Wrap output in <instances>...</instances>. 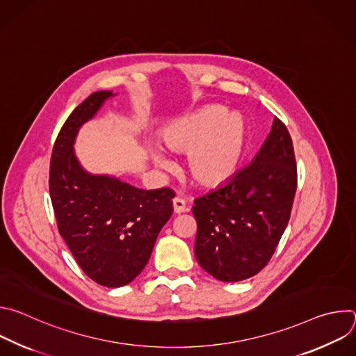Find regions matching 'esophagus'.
Wrapping results in <instances>:
<instances>
[{
    "instance_id": "obj_1",
    "label": "esophagus",
    "mask_w": 356,
    "mask_h": 356,
    "mask_svg": "<svg viewBox=\"0 0 356 356\" xmlns=\"http://www.w3.org/2000/svg\"><path fill=\"white\" fill-rule=\"evenodd\" d=\"M173 211H175V214H181V213L187 211L186 201L183 198H180V197L173 198Z\"/></svg>"
}]
</instances>
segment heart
Here are the masks:
<instances>
[{"label": "heart", "mask_w": 356, "mask_h": 356, "mask_svg": "<svg viewBox=\"0 0 356 356\" xmlns=\"http://www.w3.org/2000/svg\"><path fill=\"white\" fill-rule=\"evenodd\" d=\"M245 143V124L239 114H224L221 107L200 108L172 122L161 136L170 152H186V169L202 186H218L235 172ZM155 165L169 168L170 161L158 147L150 149Z\"/></svg>", "instance_id": "obj_1"}]
</instances>
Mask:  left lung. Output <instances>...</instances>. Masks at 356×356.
<instances>
[{
	"mask_svg": "<svg viewBox=\"0 0 356 356\" xmlns=\"http://www.w3.org/2000/svg\"><path fill=\"white\" fill-rule=\"evenodd\" d=\"M296 187L293 142L275 117L250 165L194 200V253L200 266L221 282H241L259 273L287 227Z\"/></svg>",
	"mask_w": 356,
	"mask_h": 356,
	"instance_id": "8db88e82",
	"label": "left lung"
}]
</instances>
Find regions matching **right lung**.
<instances>
[{"label": "right lung", "mask_w": 356, "mask_h": 356, "mask_svg": "<svg viewBox=\"0 0 356 356\" xmlns=\"http://www.w3.org/2000/svg\"><path fill=\"white\" fill-rule=\"evenodd\" d=\"M92 92L69 115L54 146L49 191L58 228L83 272L106 287L131 283L146 266L173 214L170 188L143 190L113 175L86 170L74 143L81 127L114 97Z\"/></svg>", "instance_id": "obj_1"}]
</instances>
